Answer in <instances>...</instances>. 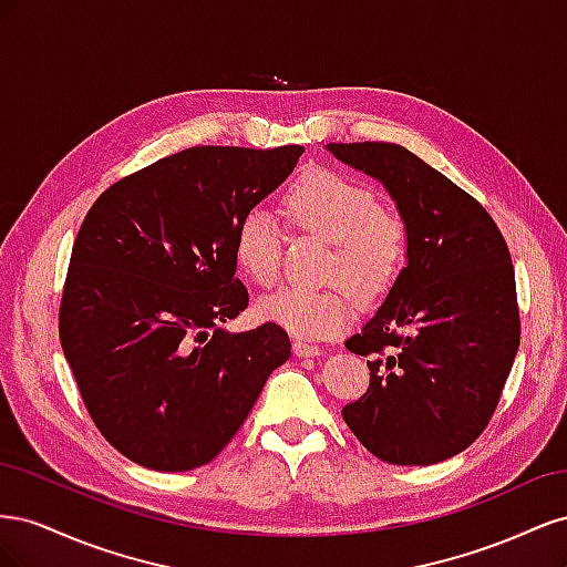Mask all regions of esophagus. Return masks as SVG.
<instances>
[{
    "instance_id": "34e87169",
    "label": "esophagus",
    "mask_w": 567,
    "mask_h": 567,
    "mask_svg": "<svg viewBox=\"0 0 567 567\" xmlns=\"http://www.w3.org/2000/svg\"><path fill=\"white\" fill-rule=\"evenodd\" d=\"M293 352H296V357H315L321 352V348L315 346V342H307V340L298 338V340H293Z\"/></svg>"
}]
</instances>
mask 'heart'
Instances as JSON below:
<instances>
[{
	"mask_svg": "<svg viewBox=\"0 0 567 567\" xmlns=\"http://www.w3.org/2000/svg\"><path fill=\"white\" fill-rule=\"evenodd\" d=\"M284 213L305 234L331 241L323 267L326 288L284 286L260 300L262 319L305 338L338 333L352 317L354 302L373 300L400 277L409 252L404 219L381 208L371 188L329 167L298 175L284 194ZM236 265L257 286L269 288L279 277L281 225L267 208H252L234 234Z\"/></svg>",
	"mask_w": 567,
	"mask_h": 567,
	"instance_id": "obj_1",
	"label": "heart"
}]
</instances>
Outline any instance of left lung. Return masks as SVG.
I'll return each mask as SVG.
<instances>
[{
	"instance_id": "obj_1",
	"label": "left lung",
	"mask_w": 567,
	"mask_h": 567,
	"mask_svg": "<svg viewBox=\"0 0 567 567\" xmlns=\"http://www.w3.org/2000/svg\"><path fill=\"white\" fill-rule=\"evenodd\" d=\"M381 179L409 231L406 267L346 348L369 388L342 406L364 447L394 466H431L483 435L520 346L516 274L499 227L471 194L390 142L329 144Z\"/></svg>"
}]
</instances>
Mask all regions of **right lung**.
<instances>
[{"label": "right lung", "instance_id": "1", "mask_svg": "<svg viewBox=\"0 0 567 567\" xmlns=\"http://www.w3.org/2000/svg\"><path fill=\"white\" fill-rule=\"evenodd\" d=\"M302 146H194L101 194L68 265L59 338L80 398L109 444L151 471L213 461L248 419L288 333H229L248 307L236 277L238 221Z\"/></svg>", "mask_w": 567, "mask_h": 567}]
</instances>
